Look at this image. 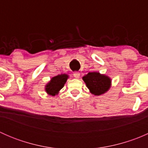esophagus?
Instances as JSON below:
<instances>
[{"label":"esophagus","instance_id":"esophagus-1","mask_svg":"<svg viewBox=\"0 0 148 148\" xmlns=\"http://www.w3.org/2000/svg\"><path fill=\"white\" fill-rule=\"evenodd\" d=\"M74 77H75L76 79H78L79 77H80V74H79V73H78V72H74Z\"/></svg>","mask_w":148,"mask_h":148}]
</instances>
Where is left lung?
Masks as SVG:
<instances>
[{
    "label": "left lung",
    "mask_w": 148,
    "mask_h": 148,
    "mask_svg": "<svg viewBox=\"0 0 148 148\" xmlns=\"http://www.w3.org/2000/svg\"><path fill=\"white\" fill-rule=\"evenodd\" d=\"M89 92L94 95L99 96L106 93L111 87L112 80L108 76L98 71L89 72L82 77Z\"/></svg>",
    "instance_id": "1"
}]
</instances>
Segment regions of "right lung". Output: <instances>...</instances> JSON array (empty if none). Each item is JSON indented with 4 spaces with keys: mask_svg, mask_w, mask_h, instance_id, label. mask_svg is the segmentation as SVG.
Segmentation results:
<instances>
[{
    "mask_svg": "<svg viewBox=\"0 0 148 148\" xmlns=\"http://www.w3.org/2000/svg\"><path fill=\"white\" fill-rule=\"evenodd\" d=\"M68 78L69 75L66 74H62L52 77L49 82L46 84L45 86L46 92L51 96L54 97L55 95H57L59 91L64 87Z\"/></svg>",
    "mask_w": 148,
    "mask_h": 148,
    "instance_id": "right-lung-1",
    "label": "right lung"
}]
</instances>
